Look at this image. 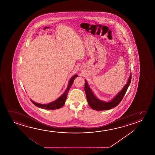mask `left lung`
<instances>
[{"mask_svg": "<svg viewBox=\"0 0 155 155\" xmlns=\"http://www.w3.org/2000/svg\"><path fill=\"white\" fill-rule=\"evenodd\" d=\"M131 80V74L130 73L127 83L125 85L121 90L120 91L114 98L109 102H105L98 99L93 94V92L88 86V83L85 80V91L86 93V99L88 105L93 110H110L119 105L126 93L127 89L130 84Z\"/></svg>", "mask_w": 155, "mask_h": 155, "instance_id": "obj_1", "label": "left lung"}]
</instances>
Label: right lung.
Masks as SVG:
<instances>
[{"label": "right lung", "instance_id": "1", "mask_svg": "<svg viewBox=\"0 0 155 155\" xmlns=\"http://www.w3.org/2000/svg\"><path fill=\"white\" fill-rule=\"evenodd\" d=\"M77 77H78V75L76 74H74V76L72 77L71 79H70V81H69L68 86L67 87L64 93L61 96H60L59 98H58L57 99H56L54 101H52L51 103L48 104H41L35 103V102L33 101V100H31V103H33L34 105H35L36 106L41 108L45 109V110H56V109H59L60 108H61L65 104V100L67 99L68 93L69 92L70 88L71 87L74 79L76 78Z\"/></svg>", "mask_w": 155, "mask_h": 155}]
</instances>
